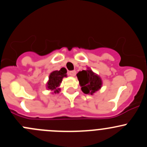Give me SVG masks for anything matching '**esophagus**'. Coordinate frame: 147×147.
I'll return each instance as SVG.
<instances>
[{
    "label": "esophagus",
    "instance_id": "esophagus-1",
    "mask_svg": "<svg viewBox=\"0 0 147 147\" xmlns=\"http://www.w3.org/2000/svg\"><path fill=\"white\" fill-rule=\"evenodd\" d=\"M69 74L71 76H75L76 74V71H71L69 72Z\"/></svg>",
    "mask_w": 147,
    "mask_h": 147
}]
</instances>
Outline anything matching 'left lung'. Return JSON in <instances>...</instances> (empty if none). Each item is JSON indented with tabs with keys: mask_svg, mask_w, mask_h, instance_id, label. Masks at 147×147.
Listing matches in <instances>:
<instances>
[{
	"mask_svg": "<svg viewBox=\"0 0 147 147\" xmlns=\"http://www.w3.org/2000/svg\"><path fill=\"white\" fill-rule=\"evenodd\" d=\"M81 90L85 94L93 95L101 88L102 85L101 78L93 71L89 67L76 74Z\"/></svg>",
	"mask_w": 147,
	"mask_h": 147,
	"instance_id": "1",
	"label": "left lung"
}]
</instances>
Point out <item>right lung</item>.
Instances as JSON below:
<instances>
[{
	"label": "right lung",
	"mask_w": 147,
	"mask_h": 147,
	"mask_svg": "<svg viewBox=\"0 0 147 147\" xmlns=\"http://www.w3.org/2000/svg\"><path fill=\"white\" fill-rule=\"evenodd\" d=\"M67 71L65 68H61L59 71H54L49 74V80L47 83V89L52 91V93H59L63 78L67 76Z\"/></svg>",
	"instance_id": "add662e5"
}]
</instances>
